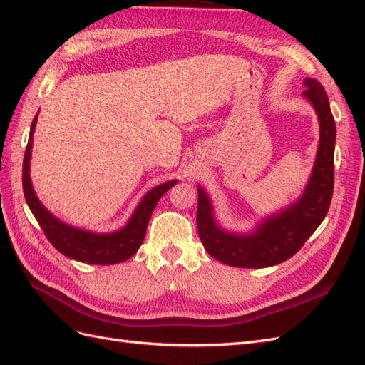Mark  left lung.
<instances>
[{
	"label": "left lung",
	"mask_w": 365,
	"mask_h": 365,
	"mask_svg": "<svg viewBox=\"0 0 365 365\" xmlns=\"http://www.w3.org/2000/svg\"><path fill=\"white\" fill-rule=\"evenodd\" d=\"M302 96L315 109L319 143L314 169L295 202L269 215L248 233H235L219 225L208 193L197 185L196 225L210 256L228 267L267 268L291 259L323 222L334 193L335 120L323 85L304 79Z\"/></svg>",
	"instance_id": "8db88e82"
}]
</instances>
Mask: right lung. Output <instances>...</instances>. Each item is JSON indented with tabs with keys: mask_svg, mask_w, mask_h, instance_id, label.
<instances>
[{
	"mask_svg": "<svg viewBox=\"0 0 365 365\" xmlns=\"http://www.w3.org/2000/svg\"><path fill=\"white\" fill-rule=\"evenodd\" d=\"M39 114V113H38ZM38 114L31 121L29 143L26 148V155L23 163V189L29 208L33 216L36 217L38 224L46 233L50 244L63 256L74 259L77 262L91 264H115L130 259L141 247L148 230L149 219L153 208L157 207L160 197L173 187L176 180L163 182L150 189L135 207L134 213L130 215L125 227L111 233H96V231L83 230L65 224L63 220L50 213L42 205L38 196L33 190L30 180V160L33 148V134H35Z\"/></svg>",
	"mask_w": 365,
	"mask_h": 365,
	"instance_id": "1",
	"label": "right lung"
}]
</instances>
